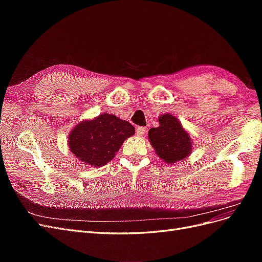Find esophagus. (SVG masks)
<instances>
[{
  "label": "esophagus",
  "instance_id": "1",
  "mask_svg": "<svg viewBox=\"0 0 262 262\" xmlns=\"http://www.w3.org/2000/svg\"><path fill=\"white\" fill-rule=\"evenodd\" d=\"M136 132H137V134H138L139 137H144L145 133H146V129L144 128V126H138Z\"/></svg>",
  "mask_w": 262,
  "mask_h": 262
}]
</instances>
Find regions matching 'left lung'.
<instances>
[{
    "instance_id": "1",
    "label": "left lung",
    "mask_w": 262,
    "mask_h": 262,
    "mask_svg": "<svg viewBox=\"0 0 262 262\" xmlns=\"http://www.w3.org/2000/svg\"><path fill=\"white\" fill-rule=\"evenodd\" d=\"M160 125L148 131V140L156 154L167 163L184 160L192 150V141L177 118L169 114L158 118Z\"/></svg>"
}]
</instances>
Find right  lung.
Instances as JSON below:
<instances>
[{"label": "right lung", "mask_w": 262, "mask_h": 262, "mask_svg": "<svg viewBox=\"0 0 262 262\" xmlns=\"http://www.w3.org/2000/svg\"><path fill=\"white\" fill-rule=\"evenodd\" d=\"M134 126L115 115L102 114L76 124L69 134V148L81 162L100 167L113 160Z\"/></svg>", "instance_id": "right-lung-1"}]
</instances>
